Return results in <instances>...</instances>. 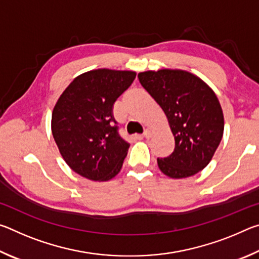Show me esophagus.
I'll list each match as a JSON object with an SVG mask.
<instances>
[{
    "mask_svg": "<svg viewBox=\"0 0 259 259\" xmlns=\"http://www.w3.org/2000/svg\"><path fill=\"white\" fill-rule=\"evenodd\" d=\"M152 136V131L150 129H146L145 133H144V137L145 138H150Z\"/></svg>",
    "mask_w": 259,
    "mask_h": 259,
    "instance_id": "1",
    "label": "esophagus"
}]
</instances>
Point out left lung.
<instances>
[{"label":"left lung","mask_w":259,"mask_h":259,"mask_svg":"<svg viewBox=\"0 0 259 259\" xmlns=\"http://www.w3.org/2000/svg\"><path fill=\"white\" fill-rule=\"evenodd\" d=\"M138 78L163 109L175 136L171 155L157 159L161 171L181 179L203 170L224 133V115L216 94L199 76L183 69L140 72Z\"/></svg>","instance_id":"1"}]
</instances>
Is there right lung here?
<instances>
[{
    "label": "right lung",
    "mask_w": 259,
    "mask_h": 259,
    "mask_svg": "<svg viewBox=\"0 0 259 259\" xmlns=\"http://www.w3.org/2000/svg\"><path fill=\"white\" fill-rule=\"evenodd\" d=\"M135 77L133 71L94 69L74 78L57 100L52 136L65 162L82 177L107 182L120 172L130 144L117 134L113 105Z\"/></svg>",
    "instance_id": "1"
}]
</instances>
